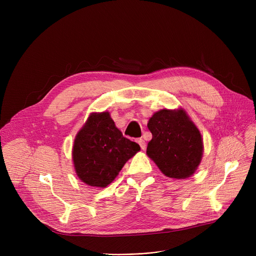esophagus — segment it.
I'll list each match as a JSON object with an SVG mask.
<instances>
[{
  "mask_svg": "<svg viewBox=\"0 0 256 256\" xmlns=\"http://www.w3.org/2000/svg\"><path fill=\"white\" fill-rule=\"evenodd\" d=\"M137 142H138V144L140 145L141 150H144L146 148V143H145V141H144L143 139H141V138H140V139H138V140H137Z\"/></svg>",
  "mask_w": 256,
  "mask_h": 256,
  "instance_id": "34e87169",
  "label": "esophagus"
}]
</instances>
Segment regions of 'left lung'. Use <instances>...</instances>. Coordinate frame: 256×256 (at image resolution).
I'll return each instance as SVG.
<instances>
[{"mask_svg":"<svg viewBox=\"0 0 256 256\" xmlns=\"http://www.w3.org/2000/svg\"><path fill=\"white\" fill-rule=\"evenodd\" d=\"M152 139L146 154L166 176L186 178L196 171L202 158L200 132L184 110H160L148 121Z\"/></svg>","mask_w":256,"mask_h":256,"instance_id":"8db88e82","label":"left lung"}]
</instances>
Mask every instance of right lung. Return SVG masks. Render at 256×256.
Segmentation results:
<instances>
[{
	"label": "right lung",
	"mask_w": 256,
	"mask_h": 256,
	"mask_svg": "<svg viewBox=\"0 0 256 256\" xmlns=\"http://www.w3.org/2000/svg\"><path fill=\"white\" fill-rule=\"evenodd\" d=\"M140 146L124 137L108 112L91 114L74 140L72 158L76 176L85 184H110Z\"/></svg>",
	"instance_id": "obj_1"
}]
</instances>
